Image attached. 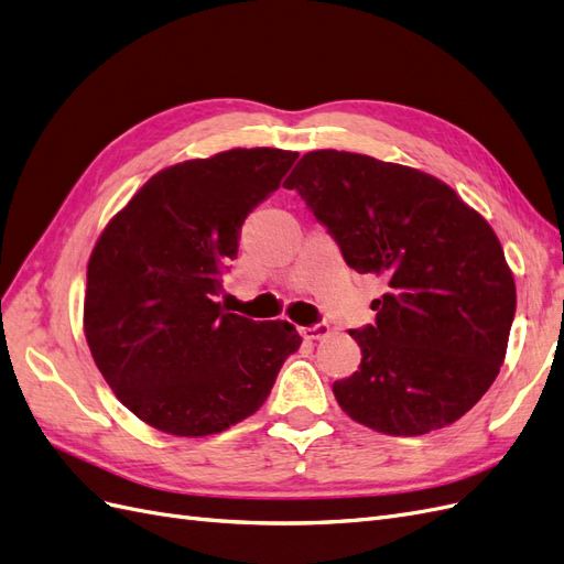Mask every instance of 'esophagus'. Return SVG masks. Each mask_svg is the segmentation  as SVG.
<instances>
[{
    "mask_svg": "<svg viewBox=\"0 0 564 564\" xmlns=\"http://www.w3.org/2000/svg\"><path fill=\"white\" fill-rule=\"evenodd\" d=\"M301 336H303L305 340H319V338H324V336H329V324L319 322V324H313V327H303V329H301Z\"/></svg>",
    "mask_w": 564,
    "mask_h": 564,
    "instance_id": "34e87169",
    "label": "esophagus"
}]
</instances>
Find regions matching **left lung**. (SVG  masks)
<instances>
[{
	"instance_id": "1",
	"label": "left lung",
	"mask_w": 564,
	"mask_h": 564,
	"mask_svg": "<svg viewBox=\"0 0 564 564\" xmlns=\"http://www.w3.org/2000/svg\"><path fill=\"white\" fill-rule=\"evenodd\" d=\"M327 226L346 263L383 278L377 324L344 412L383 435H425L464 416L497 379L516 315V280L497 232L447 183L344 150H313L284 181Z\"/></svg>"
}]
</instances>
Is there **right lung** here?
<instances>
[{"label": "right lung", "instance_id": "obj_1", "mask_svg": "<svg viewBox=\"0 0 564 564\" xmlns=\"http://www.w3.org/2000/svg\"><path fill=\"white\" fill-rule=\"evenodd\" d=\"M299 152L235 148L152 176L100 232L87 265L84 336L117 400L152 429L204 437L270 395L301 336L216 303L253 207Z\"/></svg>", "mask_w": 564, "mask_h": 564}]
</instances>
